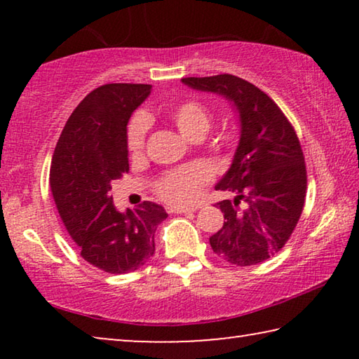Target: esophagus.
Segmentation results:
<instances>
[{
    "label": "esophagus",
    "mask_w": 359,
    "mask_h": 359,
    "mask_svg": "<svg viewBox=\"0 0 359 359\" xmlns=\"http://www.w3.org/2000/svg\"><path fill=\"white\" fill-rule=\"evenodd\" d=\"M168 212L169 214H187V212H194V208H174L171 205V208H168Z\"/></svg>",
    "instance_id": "obj_1"
}]
</instances>
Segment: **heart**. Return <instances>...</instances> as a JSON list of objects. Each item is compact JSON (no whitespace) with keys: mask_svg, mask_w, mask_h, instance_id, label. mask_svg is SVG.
I'll list each match as a JSON object with an SVG mask.
<instances>
[{"mask_svg":"<svg viewBox=\"0 0 359 359\" xmlns=\"http://www.w3.org/2000/svg\"><path fill=\"white\" fill-rule=\"evenodd\" d=\"M168 117L171 118L175 128L187 139H201L209 131L212 117L209 109L196 100H185L169 109ZM147 118L139 115L133 118L128 128V149L131 154H141L147 136ZM210 171L201 165H193L175 169L163 175L156 184V193L165 201L175 205H187L198 199L204 184L210 180Z\"/></svg>","mask_w":359,"mask_h":359,"instance_id":"obj_1","label":"heart"}]
</instances>
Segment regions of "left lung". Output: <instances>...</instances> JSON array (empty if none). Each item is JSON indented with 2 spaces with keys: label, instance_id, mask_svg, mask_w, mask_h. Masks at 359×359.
Returning a JSON list of instances; mask_svg holds the SVG:
<instances>
[{
  "label": "left lung",
  "instance_id": "8db88e82",
  "mask_svg": "<svg viewBox=\"0 0 359 359\" xmlns=\"http://www.w3.org/2000/svg\"><path fill=\"white\" fill-rule=\"evenodd\" d=\"M194 90L222 95L239 114V145L217 190L234 193L215 205L224 220L210 236L229 264L263 263L287 244L304 209L307 171L296 131L264 92L233 74L185 77Z\"/></svg>",
  "mask_w": 359,
  "mask_h": 359
}]
</instances>
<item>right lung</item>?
Listing matches in <instances>:
<instances>
[{
	"label": "right lung",
	"mask_w": 359,
	"mask_h": 359,
	"mask_svg": "<svg viewBox=\"0 0 359 359\" xmlns=\"http://www.w3.org/2000/svg\"><path fill=\"white\" fill-rule=\"evenodd\" d=\"M151 85L106 83L81 101L66 121L50 166L58 214L87 263L109 274H126L155 253V231L166 210L144 201L120 212L111 182L130 171L126 125Z\"/></svg>",
	"instance_id": "1"
}]
</instances>
